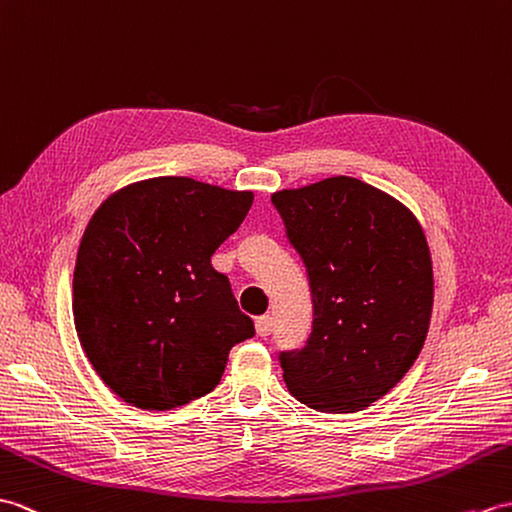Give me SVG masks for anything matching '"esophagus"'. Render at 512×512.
<instances>
[{"label":"esophagus","mask_w":512,"mask_h":512,"mask_svg":"<svg viewBox=\"0 0 512 512\" xmlns=\"http://www.w3.org/2000/svg\"><path fill=\"white\" fill-rule=\"evenodd\" d=\"M271 331H274V320H271L269 315L256 317V333H258V337H267Z\"/></svg>","instance_id":"1"}]
</instances>
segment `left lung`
Here are the masks:
<instances>
[{"instance_id":"obj_1","label":"left lung","mask_w":512,"mask_h":512,"mask_svg":"<svg viewBox=\"0 0 512 512\" xmlns=\"http://www.w3.org/2000/svg\"><path fill=\"white\" fill-rule=\"evenodd\" d=\"M309 271L313 331L280 357L282 377L317 412L366 410L423 350L434 269L423 227L388 192L328 177L271 195Z\"/></svg>"}]
</instances>
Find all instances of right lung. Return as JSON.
I'll use <instances>...</instances> for the list:
<instances>
[{
    "instance_id": "add662e5",
    "label": "right lung",
    "mask_w": 512,
    "mask_h": 512,
    "mask_svg": "<svg viewBox=\"0 0 512 512\" xmlns=\"http://www.w3.org/2000/svg\"><path fill=\"white\" fill-rule=\"evenodd\" d=\"M252 190L190 177L133 181L100 203L76 254L72 309L98 377L124 403L168 412L217 388L232 346L254 335L212 254Z\"/></svg>"
}]
</instances>
